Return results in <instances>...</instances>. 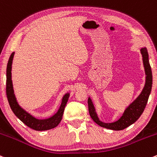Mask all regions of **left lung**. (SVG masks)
Segmentation results:
<instances>
[{
    "mask_svg": "<svg viewBox=\"0 0 157 157\" xmlns=\"http://www.w3.org/2000/svg\"><path fill=\"white\" fill-rule=\"evenodd\" d=\"M141 53L142 55L143 64H144L145 74H146V80H145V85L143 88L141 94L137 97L135 100L133 101L126 108L124 113L122 117L117 121L113 123H104L100 121L99 118L98 117L96 111H95V107L92 103V99L89 97L88 98V107L89 112L91 118L93 121L98 126L104 127V128H108L111 130H123L124 128L129 126L130 125L133 124L135 122L138 120V119L141 117L144 111L147 103L148 98L151 94V88H152V71L151 67L149 63V58H148L147 49L146 47H143L141 49Z\"/></svg>",
    "mask_w": 157,
    "mask_h": 157,
    "instance_id": "1",
    "label": "left lung"
}]
</instances>
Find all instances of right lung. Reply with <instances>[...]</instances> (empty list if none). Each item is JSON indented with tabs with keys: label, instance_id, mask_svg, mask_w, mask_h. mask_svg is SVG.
<instances>
[{
	"label": "right lung",
	"instance_id": "add662e5",
	"mask_svg": "<svg viewBox=\"0 0 157 157\" xmlns=\"http://www.w3.org/2000/svg\"><path fill=\"white\" fill-rule=\"evenodd\" d=\"M13 52L10 56L9 61H8L7 66H6V97H7L8 102L10 104L11 109L14 114L23 123L27 126L30 127L32 129L36 130V131H45V130H49L51 128H53L56 127L59 123L61 122L63 116L64 110H65V105L67 104V100L69 98V93H66L63 96L62 100L59 109L58 111L53 116L47 119H44V120H39V119L35 118L31 115L30 113H28L24 109L21 108L16 101V96H15L14 91H13L12 79H11V70H12V63L13 56H14Z\"/></svg>",
	"mask_w": 157,
	"mask_h": 157
}]
</instances>
